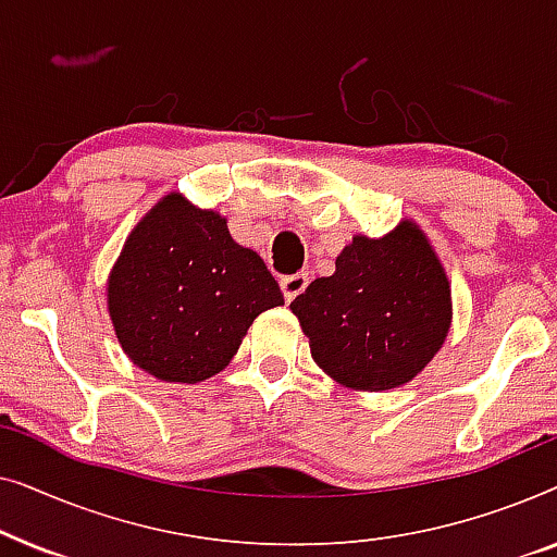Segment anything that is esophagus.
Here are the masks:
<instances>
[{"label": "esophagus", "mask_w": 557, "mask_h": 557, "mask_svg": "<svg viewBox=\"0 0 557 557\" xmlns=\"http://www.w3.org/2000/svg\"><path fill=\"white\" fill-rule=\"evenodd\" d=\"M309 286V273H294V276H284L281 278V292H284V299L286 301H294L296 296L307 292Z\"/></svg>", "instance_id": "esophagus-1"}]
</instances>
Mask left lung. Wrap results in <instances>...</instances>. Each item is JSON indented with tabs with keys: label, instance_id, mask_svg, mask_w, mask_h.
<instances>
[{
	"label": "left lung",
	"instance_id": "1",
	"mask_svg": "<svg viewBox=\"0 0 557 557\" xmlns=\"http://www.w3.org/2000/svg\"><path fill=\"white\" fill-rule=\"evenodd\" d=\"M314 362L352 391H393L429 364L451 330V284L429 235L400 220L383 238L355 235L292 301Z\"/></svg>",
	"mask_w": 557,
	"mask_h": 557
}]
</instances>
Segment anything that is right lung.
I'll list each match as a JSON object with an SVG mask.
<instances>
[{"label":"right lung","instance_id":"obj_1","mask_svg":"<svg viewBox=\"0 0 557 557\" xmlns=\"http://www.w3.org/2000/svg\"><path fill=\"white\" fill-rule=\"evenodd\" d=\"M116 339L136 368L164 383L225 370L253 319L284 294L227 220L170 193L144 215L106 284Z\"/></svg>","mask_w":557,"mask_h":557}]
</instances>
